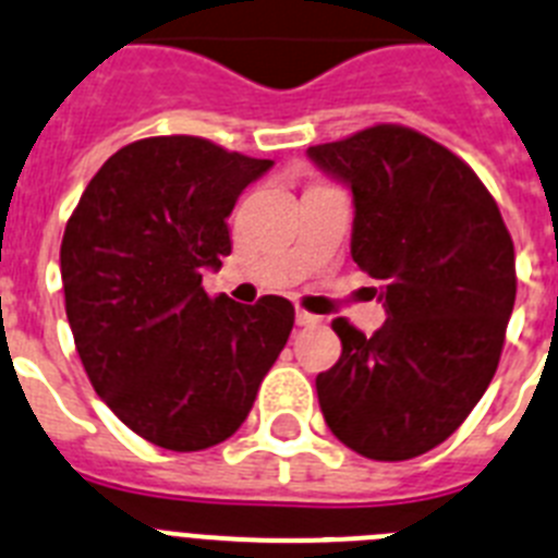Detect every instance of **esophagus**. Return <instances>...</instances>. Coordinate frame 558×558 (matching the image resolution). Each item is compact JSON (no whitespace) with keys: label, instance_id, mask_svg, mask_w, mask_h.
I'll return each mask as SVG.
<instances>
[{"label":"esophagus","instance_id":"obj_1","mask_svg":"<svg viewBox=\"0 0 558 558\" xmlns=\"http://www.w3.org/2000/svg\"><path fill=\"white\" fill-rule=\"evenodd\" d=\"M294 319H298V326H319L323 323V317H317V314H308L303 312V308H298V314H294Z\"/></svg>","mask_w":558,"mask_h":558}]
</instances>
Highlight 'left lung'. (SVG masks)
I'll use <instances>...</instances> for the list:
<instances>
[{"mask_svg": "<svg viewBox=\"0 0 558 558\" xmlns=\"http://www.w3.org/2000/svg\"><path fill=\"white\" fill-rule=\"evenodd\" d=\"M306 154L351 187V255L381 280L387 312L371 337L333 319L342 356L317 376L319 410L353 452L410 460L444 444L494 379L513 241L477 173L413 129L373 125Z\"/></svg>", "mask_w": 558, "mask_h": 558, "instance_id": "1", "label": "left lung"}]
</instances>
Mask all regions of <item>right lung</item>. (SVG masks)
I'll use <instances>...</instances> for the list:
<instances>
[{
	"label": "right lung",
	"instance_id": "add662e5",
	"mask_svg": "<svg viewBox=\"0 0 558 558\" xmlns=\"http://www.w3.org/2000/svg\"><path fill=\"white\" fill-rule=\"evenodd\" d=\"M272 165L185 134L137 140L106 159L66 221L77 356L111 413L162 449L230 438L292 333L286 298L241 306L202 289L232 250V207Z\"/></svg>",
	"mask_w": 558,
	"mask_h": 558
}]
</instances>
